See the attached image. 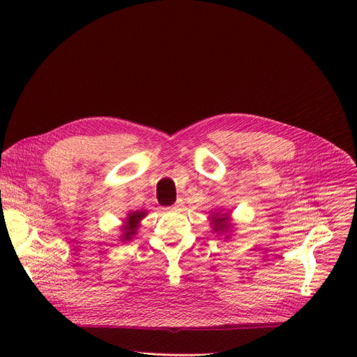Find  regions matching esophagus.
I'll return each mask as SVG.
<instances>
[{
  "label": "esophagus",
  "mask_w": 357,
  "mask_h": 357,
  "mask_svg": "<svg viewBox=\"0 0 357 357\" xmlns=\"http://www.w3.org/2000/svg\"><path fill=\"white\" fill-rule=\"evenodd\" d=\"M182 207H183V202H182V201H178V202H175L174 205H171V207H167V210H169V211H181Z\"/></svg>",
  "instance_id": "34e87169"
}]
</instances>
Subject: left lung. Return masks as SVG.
<instances>
[{"instance_id": "left-lung-1", "label": "left lung", "mask_w": 357, "mask_h": 357, "mask_svg": "<svg viewBox=\"0 0 357 357\" xmlns=\"http://www.w3.org/2000/svg\"><path fill=\"white\" fill-rule=\"evenodd\" d=\"M211 229L214 233H217V236L226 234L224 238H230V233H233V224H231V218H230V213L226 210H215L211 213V215L208 217Z\"/></svg>"}]
</instances>
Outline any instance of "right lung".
<instances>
[{"mask_svg": "<svg viewBox=\"0 0 357 357\" xmlns=\"http://www.w3.org/2000/svg\"><path fill=\"white\" fill-rule=\"evenodd\" d=\"M147 215V211L146 210H136V211H130L124 220H123V224H121V234H120V241L126 243V241H130L131 238H133L136 234H137V230L140 227V222Z\"/></svg>", "mask_w": 357, "mask_h": 357, "instance_id": "1", "label": "right lung"}]
</instances>
